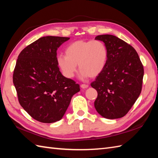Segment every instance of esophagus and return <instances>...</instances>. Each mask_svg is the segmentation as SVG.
I'll return each instance as SVG.
<instances>
[{"label":"esophagus","instance_id":"obj_1","mask_svg":"<svg viewBox=\"0 0 158 158\" xmlns=\"http://www.w3.org/2000/svg\"><path fill=\"white\" fill-rule=\"evenodd\" d=\"M88 86L89 85H88L87 84H81V87L83 88V89H85V88H87Z\"/></svg>","mask_w":158,"mask_h":158}]
</instances>
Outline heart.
<instances>
[{
    "instance_id": "heart-1",
    "label": "heart",
    "mask_w": 158,
    "mask_h": 158,
    "mask_svg": "<svg viewBox=\"0 0 158 158\" xmlns=\"http://www.w3.org/2000/svg\"><path fill=\"white\" fill-rule=\"evenodd\" d=\"M65 55L57 56V63L64 75L72 78L77 71V64L82 77H96L107 64L108 52L100 40H77L67 46Z\"/></svg>"
}]
</instances>
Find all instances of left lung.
Instances as JSON below:
<instances>
[{"instance_id": "1", "label": "left lung", "mask_w": 158, "mask_h": 158, "mask_svg": "<svg viewBox=\"0 0 158 158\" xmlns=\"http://www.w3.org/2000/svg\"><path fill=\"white\" fill-rule=\"evenodd\" d=\"M95 39L104 42L108 52L105 69L91 83L98 91L95 108L106 118H122L141 92L143 66L134 48L123 40L108 34Z\"/></svg>"}]
</instances>
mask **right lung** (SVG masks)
Here are the masks:
<instances>
[{"label":"right lung","instance_id":"right-lung-1","mask_svg":"<svg viewBox=\"0 0 158 158\" xmlns=\"http://www.w3.org/2000/svg\"><path fill=\"white\" fill-rule=\"evenodd\" d=\"M69 38L45 36L21 51L13 76L20 105L33 118L44 123L60 120L73 96L80 91L75 81L59 71L56 50Z\"/></svg>","mask_w":158,"mask_h":158}]
</instances>
